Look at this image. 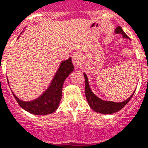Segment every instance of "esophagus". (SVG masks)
Segmentation results:
<instances>
[{"label": "esophagus", "mask_w": 148, "mask_h": 148, "mask_svg": "<svg viewBox=\"0 0 148 148\" xmlns=\"http://www.w3.org/2000/svg\"><path fill=\"white\" fill-rule=\"evenodd\" d=\"M72 59H73V64H74L75 67L78 68L79 64H80V61H81L80 55L78 53H73V56H72Z\"/></svg>", "instance_id": "1"}]
</instances>
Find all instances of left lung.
<instances>
[{
  "instance_id": "obj_1",
  "label": "left lung",
  "mask_w": 148,
  "mask_h": 148,
  "mask_svg": "<svg viewBox=\"0 0 148 148\" xmlns=\"http://www.w3.org/2000/svg\"><path fill=\"white\" fill-rule=\"evenodd\" d=\"M114 32H115V34H122V37L124 38H129L128 35L124 32V31L121 27H117V28L115 29ZM84 75L85 78V95H86L87 102H88L90 108L95 111V112H97V113H99V114H111L117 113L119 110H121L130 101V99H132V97L135 93L134 91L129 99H127L125 101L121 102H111V101L102 100L98 96H96L92 92V90H91L90 87V85H89L88 78H87L86 73H84Z\"/></svg>"
}]
</instances>
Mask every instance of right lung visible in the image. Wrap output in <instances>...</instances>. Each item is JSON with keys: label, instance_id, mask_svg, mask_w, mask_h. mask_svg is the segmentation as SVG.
<instances>
[{"label": "right lung", "instance_id": "obj_1", "mask_svg": "<svg viewBox=\"0 0 148 148\" xmlns=\"http://www.w3.org/2000/svg\"><path fill=\"white\" fill-rule=\"evenodd\" d=\"M74 70L72 58L61 61L57 73L47 89L37 99L31 101H23L12 92L13 96L23 110L35 115H47L57 110L62 95V87L65 79ZM8 83H9L8 80Z\"/></svg>", "mask_w": 148, "mask_h": 148}]
</instances>
